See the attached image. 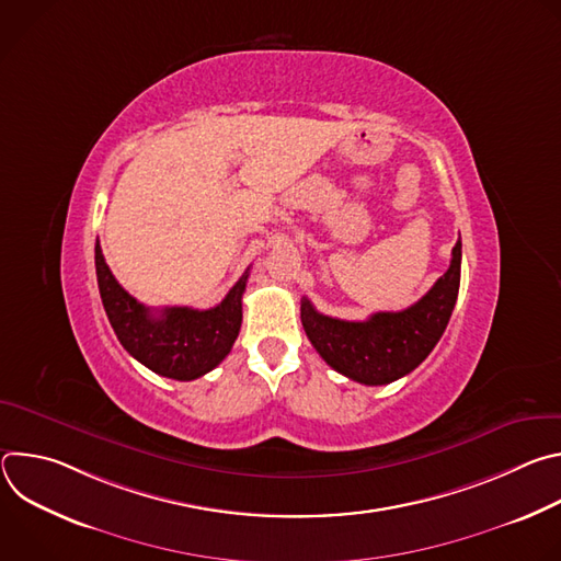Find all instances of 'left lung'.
I'll list each match as a JSON object with an SVG mask.
<instances>
[{
  "label": "left lung",
  "mask_w": 561,
  "mask_h": 561,
  "mask_svg": "<svg viewBox=\"0 0 561 561\" xmlns=\"http://www.w3.org/2000/svg\"><path fill=\"white\" fill-rule=\"evenodd\" d=\"M461 275V239L453 249L448 271L413 306L375 312L366 322H346L317 312L301 299L304 331L322 359L366 386L390 383L415 370L444 335L453 314Z\"/></svg>",
  "instance_id": "obj_1"
}]
</instances>
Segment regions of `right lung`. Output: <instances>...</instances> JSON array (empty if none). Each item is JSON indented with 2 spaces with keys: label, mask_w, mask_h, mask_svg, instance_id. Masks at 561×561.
Here are the masks:
<instances>
[{
  "label": "right lung",
  "mask_w": 561,
  "mask_h": 561,
  "mask_svg": "<svg viewBox=\"0 0 561 561\" xmlns=\"http://www.w3.org/2000/svg\"><path fill=\"white\" fill-rule=\"evenodd\" d=\"M95 268L102 304L117 340L152 373L191 381L213 370L230 353L242 327V295L249 271L208 310L188 306L152 310L119 286L100 242L95 244Z\"/></svg>",
  "instance_id": "1"
}]
</instances>
